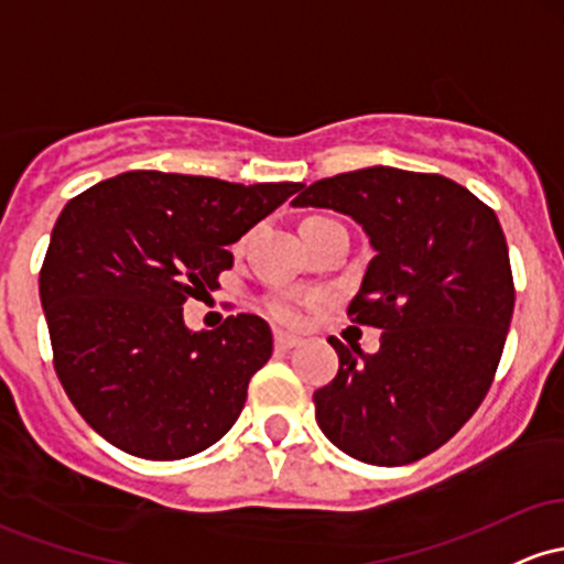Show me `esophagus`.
I'll return each mask as SVG.
<instances>
[{
	"label": "esophagus",
	"instance_id": "obj_1",
	"mask_svg": "<svg viewBox=\"0 0 564 564\" xmlns=\"http://www.w3.org/2000/svg\"><path fill=\"white\" fill-rule=\"evenodd\" d=\"M300 345V337H292V334H283V332H275V348L278 350H292Z\"/></svg>",
	"mask_w": 564,
	"mask_h": 564
}]
</instances>
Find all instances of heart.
Wrapping results in <instances>:
<instances>
[{
	"label": "heart",
	"mask_w": 564,
	"mask_h": 564,
	"mask_svg": "<svg viewBox=\"0 0 564 564\" xmlns=\"http://www.w3.org/2000/svg\"><path fill=\"white\" fill-rule=\"evenodd\" d=\"M313 219H318V216H313ZM302 305H305V300H302V296H294V294H272L262 302L264 313H268L272 321H278V324H286V326L300 324Z\"/></svg>",
	"instance_id": "heart-1"
}]
</instances>
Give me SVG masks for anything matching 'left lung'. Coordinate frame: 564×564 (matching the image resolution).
I'll return each instance as SVG.
<instances>
[{"instance_id":"1","label":"left lung","mask_w":564,"mask_h":564,"mask_svg":"<svg viewBox=\"0 0 564 564\" xmlns=\"http://www.w3.org/2000/svg\"><path fill=\"white\" fill-rule=\"evenodd\" d=\"M294 206L334 208L375 246L348 318L377 326L367 356L332 337L339 372L313 393L334 447L372 466H406L447 444L490 391L513 313L498 216L438 173L375 169L300 187Z\"/></svg>"}]
</instances>
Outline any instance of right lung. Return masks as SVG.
Returning a JSON list of instances; mask_svg holds the SVG:
<instances>
[{
    "instance_id": "obj_1",
    "label": "right lung",
    "mask_w": 564,
    "mask_h": 564,
    "mask_svg": "<svg viewBox=\"0 0 564 564\" xmlns=\"http://www.w3.org/2000/svg\"><path fill=\"white\" fill-rule=\"evenodd\" d=\"M302 184H243L128 171L72 197L40 270L61 386L93 431L122 453L182 460L238 420L272 332L238 313L189 332L182 307L219 289L227 246Z\"/></svg>"
}]
</instances>
